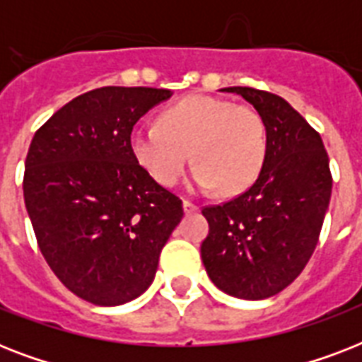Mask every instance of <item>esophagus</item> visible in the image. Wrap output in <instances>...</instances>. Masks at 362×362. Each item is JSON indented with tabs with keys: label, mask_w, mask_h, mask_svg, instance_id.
<instances>
[{
	"label": "esophagus",
	"mask_w": 362,
	"mask_h": 362,
	"mask_svg": "<svg viewBox=\"0 0 362 362\" xmlns=\"http://www.w3.org/2000/svg\"><path fill=\"white\" fill-rule=\"evenodd\" d=\"M182 206H184V212H186V214H192V212H197V204H193L192 201H184V203H182Z\"/></svg>",
	"instance_id": "34e87169"
}]
</instances>
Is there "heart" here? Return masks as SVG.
Returning a JSON list of instances; mask_svg holds the SVG:
<instances>
[{
    "label": "heart",
    "instance_id": "heart-1",
    "mask_svg": "<svg viewBox=\"0 0 362 362\" xmlns=\"http://www.w3.org/2000/svg\"><path fill=\"white\" fill-rule=\"evenodd\" d=\"M131 152L161 186H175L195 161L193 186L240 195L253 186L267 158L263 118L246 105L212 95H189L163 110L161 124L131 131Z\"/></svg>",
    "mask_w": 362,
    "mask_h": 362
}]
</instances>
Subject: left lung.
<instances>
[{
	"instance_id": "obj_1",
	"label": "left lung",
	"mask_w": 362,
	"mask_h": 362,
	"mask_svg": "<svg viewBox=\"0 0 362 362\" xmlns=\"http://www.w3.org/2000/svg\"><path fill=\"white\" fill-rule=\"evenodd\" d=\"M253 105L267 129V158L246 193L206 206L201 244L206 274L218 289L244 300L286 289L312 257L331 201L329 156L320 133L274 93L231 86Z\"/></svg>"
}]
</instances>
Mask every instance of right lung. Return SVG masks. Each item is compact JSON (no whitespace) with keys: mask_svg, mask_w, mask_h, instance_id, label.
Segmentation results:
<instances>
[{"mask_svg":"<svg viewBox=\"0 0 362 362\" xmlns=\"http://www.w3.org/2000/svg\"><path fill=\"white\" fill-rule=\"evenodd\" d=\"M173 95L105 86L62 107L28 150L24 201L42 257L76 297L120 306L153 281L182 201L131 152L133 125Z\"/></svg>","mask_w":362,"mask_h":362,"instance_id":"1","label":"right lung"}]
</instances>
